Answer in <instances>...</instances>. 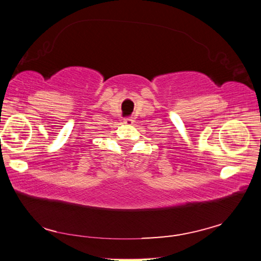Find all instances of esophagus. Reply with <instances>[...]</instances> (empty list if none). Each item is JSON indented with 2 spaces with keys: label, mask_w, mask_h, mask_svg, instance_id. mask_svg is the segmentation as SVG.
I'll use <instances>...</instances> for the list:
<instances>
[{
  "label": "esophagus",
  "mask_w": 261,
  "mask_h": 261,
  "mask_svg": "<svg viewBox=\"0 0 261 261\" xmlns=\"http://www.w3.org/2000/svg\"><path fill=\"white\" fill-rule=\"evenodd\" d=\"M135 122V120L131 118V116H127V118H124L123 119V123L125 124V125H131L132 123H134Z\"/></svg>",
  "instance_id": "1"
}]
</instances>
